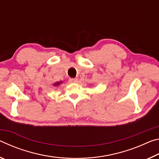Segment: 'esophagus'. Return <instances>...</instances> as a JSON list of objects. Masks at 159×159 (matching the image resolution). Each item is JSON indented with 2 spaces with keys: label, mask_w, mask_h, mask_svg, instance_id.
Returning <instances> with one entry per match:
<instances>
[{
  "label": "esophagus",
  "mask_w": 159,
  "mask_h": 159,
  "mask_svg": "<svg viewBox=\"0 0 159 159\" xmlns=\"http://www.w3.org/2000/svg\"><path fill=\"white\" fill-rule=\"evenodd\" d=\"M69 81L70 83H77L78 82V79H69Z\"/></svg>",
  "instance_id": "obj_1"
}]
</instances>
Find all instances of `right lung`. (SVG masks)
<instances>
[{
	"mask_svg": "<svg viewBox=\"0 0 159 159\" xmlns=\"http://www.w3.org/2000/svg\"><path fill=\"white\" fill-rule=\"evenodd\" d=\"M61 83H62V81H60V82H57V83H54L53 84V85L54 86H58V85H60Z\"/></svg>",
	"mask_w": 159,
	"mask_h": 159,
	"instance_id": "add662e5",
	"label": "right lung"
}]
</instances>
